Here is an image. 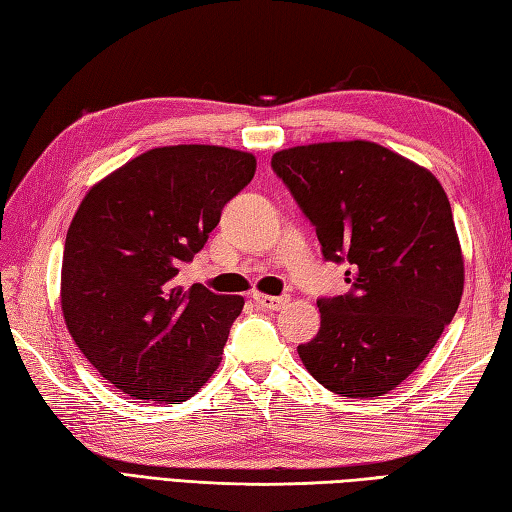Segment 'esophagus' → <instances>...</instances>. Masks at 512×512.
Returning a JSON list of instances; mask_svg holds the SVG:
<instances>
[{"label":"esophagus","instance_id":"1","mask_svg":"<svg viewBox=\"0 0 512 512\" xmlns=\"http://www.w3.org/2000/svg\"><path fill=\"white\" fill-rule=\"evenodd\" d=\"M257 306H262L266 310H281L290 301L288 295H281V297H273V295H262V292H255L253 295Z\"/></svg>","mask_w":512,"mask_h":512}]
</instances>
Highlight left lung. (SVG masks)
<instances>
[{"label": "left lung", "mask_w": 512, "mask_h": 512, "mask_svg": "<svg viewBox=\"0 0 512 512\" xmlns=\"http://www.w3.org/2000/svg\"><path fill=\"white\" fill-rule=\"evenodd\" d=\"M350 292L321 297V328L297 347L314 380L374 398L416 369L458 312L464 262L431 171L367 140L277 151L270 160Z\"/></svg>", "instance_id": "obj_1"}]
</instances>
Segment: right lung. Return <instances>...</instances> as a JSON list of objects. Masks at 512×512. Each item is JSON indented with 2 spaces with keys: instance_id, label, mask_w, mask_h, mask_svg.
<instances>
[{
  "instance_id": "add662e5",
  "label": "right lung",
  "mask_w": 512,
  "mask_h": 512,
  "mask_svg": "<svg viewBox=\"0 0 512 512\" xmlns=\"http://www.w3.org/2000/svg\"><path fill=\"white\" fill-rule=\"evenodd\" d=\"M255 167L228 147H158L83 198L65 237L61 308L76 347L127 396L180 405L220 365L244 299L176 277Z\"/></svg>"
}]
</instances>
